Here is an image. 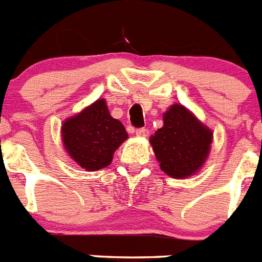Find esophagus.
<instances>
[{"mask_svg": "<svg viewBox=\"0 0 262 262\" xmlns=\"http://www.w3.org/2000/svg\"><path fill=\"white\" fill-rule=\"evenodd\" d=\"M136 136H140V138H147L148 134H149V131H148L147 128H138L135 131Z\"/></svg>", "mask_w": 262, "mask_h": 262, "instance_id": "obj_1", "label": "esophagus"}]
</instances>
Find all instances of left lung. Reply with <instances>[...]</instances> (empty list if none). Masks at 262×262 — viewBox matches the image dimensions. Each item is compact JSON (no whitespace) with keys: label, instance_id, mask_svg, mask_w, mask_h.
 Segmentation results:
<instances>
[{"label":"left lung","instance_id":"obj_1","mask_svg":"<svg viewBox=\"0 0 262 262\" xmlns=\"http://www.w3.org/2000/svg\"><path fill=\"white\" fill-rule=\"evenodd\" d=\"M164 126L149 138L160 168L173 178H186L201 169L210 154L212 133L182 105L164 113Z\"/></svg>","mask_w":262,"mask_h":262}]
</instances>
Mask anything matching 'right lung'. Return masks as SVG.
<instances>
[{
  "label": "right lung",
  "instance_id": "1",
  "mask_svg": "<svg viewBox=\"0 0 262 262\" xmlns=\"http://www.w3.org/2000/svg\"><path fill=\"white\" fill-rule=\"evenodd\" d=\"M61 136L69 156L85 170L110 165L113 155L128 138L126 128L108 113L105 99H97L62 123Z\"/></svg>",
  "mask_w": 262,
  "mask_h": 262
}]
</instances>
